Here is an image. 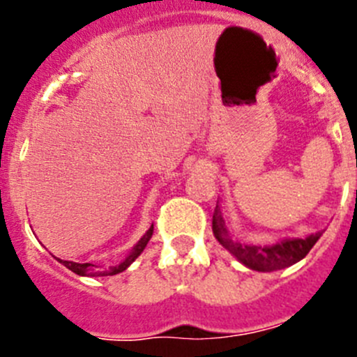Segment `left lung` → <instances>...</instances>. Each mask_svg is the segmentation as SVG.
<instances>
[{"instance_id":"8db88e82","label":"left lung","mask_w":357,"mask_h":357,"mask_svg":"<svg viewBox=\"0 0 357 357\" xmlns=\"http://www.w3.org/2000/svg\"><path fill=\"white\" fill-rule=\"evenodd\" d=\"M213 234L218 239L220 245L229 250L246 268L254 269V271H276V269L289 268V266L305 259L306 254L312 250V246L319 241L322 232L310 234L305 239H282L275 245H243V243L234 241L231 238L224 216H222L220 202H216L215 213H213Z\"/></svg>"}]
</instances>
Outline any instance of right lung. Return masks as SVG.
Instances as JSON below:
<instances>
[{"instance_id":"obj_1","label":"right lung","mask_w":357,"mask_h":357,"mask_svg":"<svg viewBox=\"0 0 357 357\" xmlns=\"http://www.w3.org/2000/svg\"><path fill=\"white\" fill-rule=\"evenodd\" d=\"M153 236V225L148 229V232H146L144 236H142L141 239H139V243L135 246H133L132 250H130V254L126 255L125 261L119 262L118 266H111L109 269H102L100 266H95L91 264V262H84V264H81V262H73V261H61V259H58L59 262H61L63 266H66V268L70 269V271H73L75 275L79 276H112V275H118V273L125 271L126 268H128L130 264H132L135 259L139 257V255L142 254V250L146 248V245H148V241L151 239Z\"/></svg>"}]
</instances>
